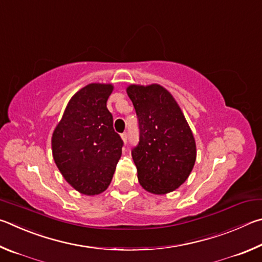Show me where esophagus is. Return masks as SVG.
Returning <instances> with one entry per match:
<instances>
[{
    "mask_svg": "<svg viewBox=\"0 0 262 262\" xmlns=\"http://www.w3.org/2000/svg\"><path fill=\"white\" fill-rule=\"evenodd\" d=\"M121 138H122V140L124 141V144H125L126 140H127V135H126V134H122V135H121Z\"/></svg>",
    "mask_w": 262,
    "mask_h": 262,
    "instance_id": "esophagus-1",
    "label": "esophagus"
}]
</instances>
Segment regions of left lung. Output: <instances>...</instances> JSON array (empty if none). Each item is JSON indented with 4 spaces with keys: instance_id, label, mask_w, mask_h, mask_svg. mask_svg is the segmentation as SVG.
I'll use <instances>...</instances> for the list:
<instances>
[{
    "instance_id": "obj_1",
    "label": "left lung",
    "mask_w": 262,
    "mask_h": 262,
    "mask_svg": "<svg viewBox=\"0 0 262 262\" xmlns=\"http://www.w3.org/2000/svg\"><path fill=\"white\" fill-rule=\"evenodd\" d=\"M126 93L139 119L140 140L132 150L139 184L149 193H170L194 167L196 146L191 127L163 86L131 84Z\"/></svg>"
}]
</instances>
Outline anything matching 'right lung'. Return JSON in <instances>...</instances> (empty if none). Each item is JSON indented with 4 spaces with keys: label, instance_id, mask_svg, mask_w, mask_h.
I'll return each instance as SVG.
<instances>
[{
    "label": "right lung",
    "instance_id": "obj_1",
    "mask_svg": "<svg viewBox=\"0 0 262 262\" xmlns=\"http://www.w3.org/2000/svg\"><path fill=\"white\" fill-rule=\"evenodd\" d=\"M110 82H91L69 100L54 128L52 152L64 180L85 195L108 189L122 155L123 141L113 127L107 100Z\"/></svg>",
    "mask_w": 262,
    "mask_h": 262
}]
</instances>
